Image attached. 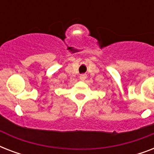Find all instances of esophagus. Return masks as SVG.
<instances>
[{
    "label": "esophagus",
    "mask_w": 154,
    "mask_h": 154,
    "mask_svg": "<svg viewBox=\"0 0 154 154\" xmlns=\"http://www.w3.org/2000/svg\"><path fill=\"white\" fill-rule=\"evenodd\" d=\"M87 78V75L86 74H81L80 75V79L82 81H85V80Z\"/></svg>",
    "instance_id": "1"
}]
</instances>
